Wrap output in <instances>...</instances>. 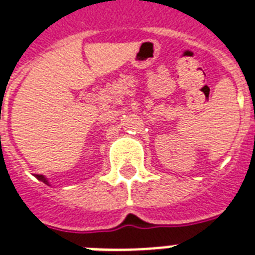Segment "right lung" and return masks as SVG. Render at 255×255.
Listing matches in <instances>:
<instances>
[{
    "label": "right lung",
    "instance_id": "right-lung-1",
    "mask_svg": "<svg viewBox=\"0 0 255 255\" xmlns=\"http://www.w3.org/2000/svg\"><path fill=\"white\" fill-rule=\"evenodd\" d=\"M37 178H39V180H41V181H44V182H47L46 178H44V177H43V175H37Z\"/></svg>",
    "mask_w": 255,
    "mask_h": 255
}]
</instances>
